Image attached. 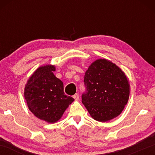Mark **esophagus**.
<instances>
[{
	"instance_id": "34e87169",
	"label": "esophagus",
	"mask_w": 155,
	"mask_h": 155,
	"mask_svg": "<svg viewBox=\"0 0 155 155\" xmlns=\"http://www.w3.org/2000/svg\"><path fill=\"white\" fill-rule=\"evenodd\" d=\"M73 98H74L75 101H78V99H79V95H78V94H75L74 96H73Z\"/></svg>"
}]
</instances>
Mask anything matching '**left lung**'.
<instances>
[{
    "instance_id": "obj_1",
    "label": "left lung",
    "mask_w": 155,
    "mask_h": 155,
    "mask_svg": "<svg viewBox=\"0 0 155 155\" xmlns=\"http://www.w3.org/2000/svg\"><path fill=\"white\" fill-rule=\"evenodd\" d=\"M82 103L94 120L107 122L119 115L129 98V83L121 69L107 59L91 64L84 77Z\"/></svg>"
}]
</instances>
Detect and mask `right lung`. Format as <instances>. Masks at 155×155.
<instances>
[{"label": "right lung", "instance_id": "obj_1", "mask_svg": "<svg viewBox=\"0 0 155 155\" xmlns=\"http://www.w3.org/2000/svg\"><path fill=\"white\" fill-rule=\"evenodd\" d=\"M54 65L37 69L28 80L25 98L30 111L39 119L53 123L61 118L74 99L65 95L64 83L54 75Z\"/></svg>", "mask_w": 155, "mask_h": 155}]
</instances>
